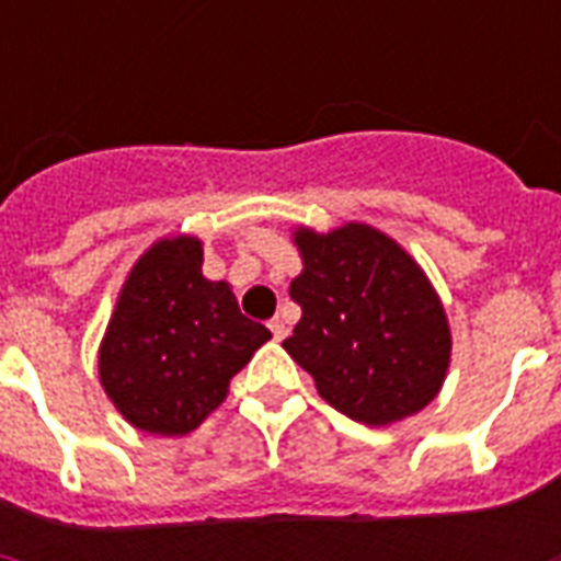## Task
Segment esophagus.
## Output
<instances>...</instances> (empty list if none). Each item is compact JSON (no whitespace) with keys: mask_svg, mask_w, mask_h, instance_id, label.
Listing matches in <instances>:
<instances>
[{"mask_svg":"<svg viewBox=\"0 0 561 561\" xmlns=\"http://www.w3.org/2000/svg\"><path fill=\"white\" fill-rule=\"evenodd\" d=\"M267 325H271V332H273V337H276V341H282V337L288 334V325H285V320H282V317H273Z\"/></svg>","mask_w":561,"mask_h":561,"instance_id":"obj_1","label":"esophagus"}]
</instances>
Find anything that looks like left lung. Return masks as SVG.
Masks as SVG:
<instances>
[{"instance_id":"8db88e82","label":"left lung","mask_w":561,"mask_h":561,"mask_svg":"<svg viewBox=\"0 0 561 561\" xmlns=\"http://www.w3.org/2000/svg\"><path fill=\"white\" fill-rule=\"evenodd\" d=\"M302 308L282 343L332 408L364 425L413 416L443 387L451 332L419 264L367 224L317 236L299 229Z\"/></svg>"}]
</instances>
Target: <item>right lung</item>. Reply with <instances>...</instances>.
<instances>
[{
    "instance_id": "obj_1",
    "label": "right lung",
    "mask_w": 561,
    "mask_h": 561,
    "mask_svg": "<svg viewBox=\"0 0 561 561\" xmlns=\"http://www.w3.org/2000/svg\"><path fill=\"white\" fill-rule=\"evenodd\" d=\"M201 267L197 238L157 241L127 276L101 343L104 390L148 434L194 431L271 337L241 314L227 282H209Z\"/></svg>"
}]
</instances>
